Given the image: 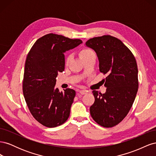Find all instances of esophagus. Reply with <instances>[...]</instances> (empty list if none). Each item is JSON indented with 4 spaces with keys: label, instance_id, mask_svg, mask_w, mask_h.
<instances>
[{
    "label": "esophagus",
    "instance_id": "34e87169",
    "mask_svg": "<svg viewBox=\"0 0 156 156\" xmlns=\"http://www.w3.org/2000/svg\"><path fill=\"white\" fill-rule=\"evenodd\" d=\"M79 93L81 94V95H84V94H86L87 93V90H80Z\"/></svg>",
    "mask_w": 156,
    "mask_h": 156
}]
</instances>
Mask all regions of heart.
Masks as SVG:
<instances>
[{
  "mask_svg": "<svg viewBox=\"0 0 156 156\" xmlns=\"http://www.w3.org/2000/svg\"><path fill=\"white\" fill-rule=\"evenodd\" d=\"M92 53H94V52L91 49H84L81 52H80V56H81V58H84V57H86V56H87L88 55H89L90 54ZM71 59H72V55H68L66 56V64H69Z\"/></svg>",
  "mask_w": 156,
  "mask_h": 156,
  "instance_id": "1",
  "label": "heart"
}]
</instances>
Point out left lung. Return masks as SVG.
Listing matches in <instances>:
<instances>
[{"label":"left lung","instance_id":"left-lung-1","mask_svg":"<svg viewBox=\"0 0 156 156\" xmlns=\"http://www.w3.org/2000/svg\"><path fill=\"white\" fill-rule=\"evenodd\" d=\"M86 45L96 51L105 94L93 90L95 101L90 107L93 120L104 127L119 124L128 114L138 90V68L134 55L122 41L111 35L94 37Z\"/></svg>","mask_w":156,"mask_h":156}]
</instances>
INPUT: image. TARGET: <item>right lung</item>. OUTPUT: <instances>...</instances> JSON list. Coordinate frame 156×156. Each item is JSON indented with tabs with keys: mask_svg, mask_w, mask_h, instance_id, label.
<instances>
[{
	"mask_svg": "<svg viewBox=\"0 0 156 156\" xmlns=\"http://www.w3.org/2000/svg\"><path fill=\"white\" fill-rule=\"evenodd\" d=\"M53 33L37 39L27 55L23 80V92L28 108L43 126L55 127L68 120L75 91L60 92L56 77L64 70V53L82 43Z\"/></svg>",
	"mask_w": 156,
	"mask_h": 156,
	"instance_id": "obj_1",
	"label": "right lung"
}]
</instances>
